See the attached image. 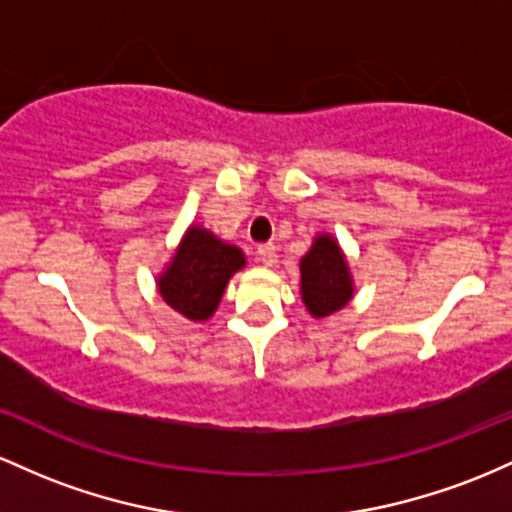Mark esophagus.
Returning <instances> with one entry per match:
<instances>
[{"instance_id": "obj_1", "label": "esophagus", "mask_w": 512, "mask_h": 512, "mask_svg": "<svg viewBox=\"0 0 512 512\" xmlns=\"http://www.w3.org/2000/svg\"><path fill=\"white\" fill-rule=\"evenodd\" d=\"M256 256L263 266H275V263H278V249H275V244H261L258 246Z\"/></svg>"}]
</instances>
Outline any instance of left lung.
I'll use <instances>...</instances> for the list:
<instances>
[{"instance_id":"8db88e82","label":"left lung","mask_w":512,"mask_h":512,"mask_svg":"<svg viewBox=\"0 0 512 512\" xmlns=\"http://www.w3.org/2000/svg\"><path fill=\"white\" fill-rule=\"evenodd\" d=\"M302 302L312 317H329L350 302L353 278L338 241L331 234H319L312 249L300 261Z\"/></svg>"}]
</instances>
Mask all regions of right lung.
Here are the masks:
<instances>
[{
  "label": "right lung",
  "instance_id": "1",
  "mask_svg": "<svg viewBox=\"0 0 512 512\" xmlns=\"http://www.w3.org/2000/svg\"><path fill=\"white\" fill-rule=\"evenodd\" d=\"M244 266L241 249L193 225L183 234L166 271L157 278L159 295L186 319L205 321L215 314L229 278Z\"/></svg>",
  "mask_w": 512,
  "mask_h": 512
}]
</instances>
